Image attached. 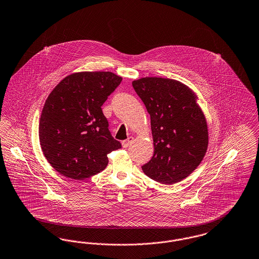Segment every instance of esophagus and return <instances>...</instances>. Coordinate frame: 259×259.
Wrapping results in <instances>:
<instances>
[{
	"label": "esophagus",
	"mask_w": 259,
	"mask_h": 259,
	"mask_svg": "<svg viewBox=\"0 0 259 259\" xmlns=\"http://www.w3.org/2000/svg\"><path fill=\"white\" fill-rule=\"evenodd\" d=\"M133 141H134V137H129L127 140L123 141V142H122L123 148H128V147L133 143Z\"/></svg>",
	"instance_id": "esophagus-1"
}]
</instances>
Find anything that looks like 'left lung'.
<instances>
[{
  "instance_id": "8db88e82",
  "label": "left lung",
  "mask_w": 259,
  "mask_h": 259,
  "mask_svg": "<svg viewBox=\"0 0 259 259\" xmlns=\"http://www.w3.org/2000/svg\"><path fill=\"white\" fill-rule=\"evenodd\" d=\"M151 115L154 152L142 169L151 179L171 185L188 177L208 146L207 123L197 96L181 82L145 77L132 82Z\"/></svg>"
}]
</instances>
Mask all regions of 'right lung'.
<instances>
[{
  "label": "right lung",
  "instance_id": "1",
  "mask_svg": "<svg viewBox=\"0 0 259 259\" xmlns=\"http://www.w3.org/2000/svg\"><path fill=\"white\" fill-rule=\"evenodd\" d=\"M121 81L109 71L77 72L62 79L49 95L39 140L48 162L61 175L89 178L107 167V153L121 148L102 110Z\"/></svg>",
  "mask_w": 259,
  "mask_h": 259
}]
</instances>
